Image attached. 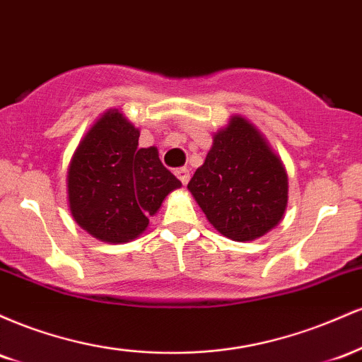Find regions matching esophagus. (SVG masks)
<instances>
[{
	"label": "esophagus",
	"instance_id": "obj_1",
	"mask_svg": "<svg viewBox=\"0 0 362 362\" xmlns=\"http://www.w3.org/2000/svg\"><path fill=\"white\" fill-rule=\"evenodd\" d=\"M175 175L178 177V180H180L182 184H184V185L189 184V180H190V175H189V170H187L185 167H180V168H177V170H175Z\"/></svg>",
	"mask_w": 362,
	"mask_h": 362
}]
</instances>
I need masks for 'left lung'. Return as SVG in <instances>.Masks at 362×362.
<instances>
[{
	"label": "left lung",
	"instance_id": "left-lung-1",
	"mask_svg": "<svg viewBox=\"0 0 362 362\" xmlns=\"http://www.w3.org/2000/svg\"><path fill=\"white\" fill-rule=\"evenodd\" d=\"M187 189L207 221L235 242H252L269 233L288 209L284 163L243 115H231L214 132L204 163Z\"/></svg>",
	"mask_w": 362,
	"mask_h": 362
}]
</instances>
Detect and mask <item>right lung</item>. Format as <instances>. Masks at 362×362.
I'll list each match as a JSON object with an SVG mask.
<instances>
[{
    "instance_id": "right-lung-1",
    "label": "right lung",
    "mask_w": 362,
    "mask_h": 362,
    "mask_svg": "<svg viewBox=\"0 0 362 362\" xmlns=\"http://www.w3.org/2000/svg\"><path fill=\"white\" fill-rule=\"evenodd\" d=\"M139 129L119 109L91 124L74 149L66 175L73 219L93 238L127 243L146 231L182 182L163 167L155 146L139 148Z\"/></svg>"
}]
</instances>
